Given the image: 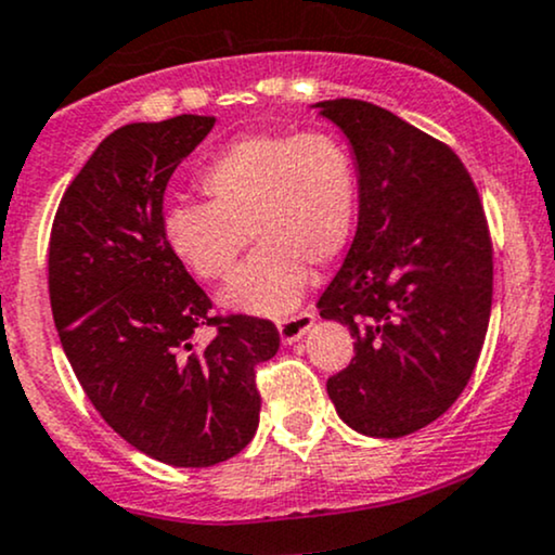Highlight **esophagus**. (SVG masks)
Instances as JSON below:
<instances>
[{"label": "esophagus", "instance_id": "obj_1", "mask_svg": "<svg viewBox=\"0 0 555 555\" xmlns=\"http://www.w3.org/2000/svg\"><path fill=\"white\" fill-rule=\"evenodd\" d=\"M313 318H315L313 310H302V313L289 315V318H284V321H279V336H282V341L284 344H295L297 339H302L305 331L313 326Z\"/></svg>", "mask_w": 555, "mask_h": 555}]
</instances>
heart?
Segmentation results:
<instances>
[{
	"label": "heart",
	"instance_id": "heart-1",
	"mask_svg": "<svg viewBox=\"0 0 555 555\" xmlns=\"http://www.w3.org/2000/svg\"><path fill=\"white\" fill-rule=\"evenodd\" d=\"M197 184L208 203L171 206L164 240L203 282H224L250 240L260 242L221 295L240 313L295 308L310 266L334 263L358 221L352 151L326 130L242 135L203 167Z\"/></svg>",
	"mask_w": 555,
	"mask_h": 555
}]
</instances>
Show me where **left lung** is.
Here are the masks:
<instances>
[{"label": "left lung", "instance_id": "8db88e82", "mask_svg": "<svg viewBox=\"0 0 555 555\" xmlns=\"http://www.w3.org/2000/svg\"><path fill=\"white\" fill-rule=\"evenodd\" d=\"M358 158V234L318 310L349 326L354 358L326 380L349 428L410 436L473 378L493 302V245L462 158L358 99L315 104Z\"/></svg>", "mask_w": 555, "mask_h": 555}]
</instances>
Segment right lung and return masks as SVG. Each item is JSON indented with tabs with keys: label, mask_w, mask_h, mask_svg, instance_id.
I'll use <instances>...</instances> for the list:
<instances>
[{
	"label": "right lung",
	"mask_w": 555,
	"mask_h": 555,
	"mask_svg": "<svg viewBox=\"0 0 555 555\" xmlns=\"http://www.w3.org/2000/svg\"><path fill=\"white\" fill-rule=\"evenodd\" d=\"M216 119L180 114L101 140L56 208L49 299L82 391L127 443L175 467H211L256 436V367L279 331L211 315V299L164 240V190ZM214 325L206 348L195 327Z\"/></svg>",
	"instance_id": "1"
}]
</instances>
